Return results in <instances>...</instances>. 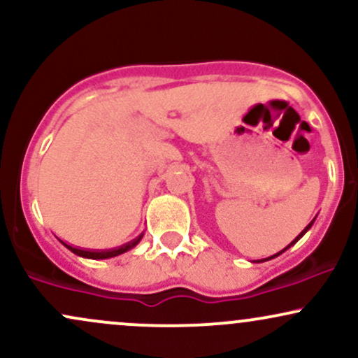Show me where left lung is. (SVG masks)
<instances>
[{
	"mask_svg": "<svg viewBox=\"0 0 358 358\" xmlns=\"http://www.w3.org/2000/svg\"><path fill=\"white\" fill-rule=\"evenodd\" d=\"M313 222H315V220H311V222H310V224H308V225H306V229H305V231H303L301 234H299V236L296 237V239H294L293 242H291V244H289V245H293V244H294V242H296V241H299V239H301V237H303V236H305V234H306V231H308V229H310V227H311V225H313ZM289 245H287V248H289ZM287 248H286V249H287ZM286 249H282V250H286ZM282 250H281V252H282ZM281 252L274 254V256H271V257H268V259H273V257H276V256H279V254H281ZM268 259H264V261H268Z\"/></svg>",
	"mask_w": 358,
	"mask_h": 358,
	"instance_id": "1",
	"label": "left lung"
}]
</instances>
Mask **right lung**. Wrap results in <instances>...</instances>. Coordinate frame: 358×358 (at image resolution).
<instances>
[{"mask_svg": "<svg viewBox=\"0 0 358 358\" xmlns=\"http://www.w3.org/2000/svg\"><path fill=\"white\" fill-rule=\"evenodd\" d=\"M139 239H141V236L138 237V239H134L133 242H129V244L122 245V248L119 249H113V250H102V252H97V250H84V249H77V248H72V245L65 244V242H62V244L65 245L67 249H71L73 254H77V256H82V257H89V259H109V257H114V256H119V254L126 252V250L133 249L134 245L138 244Z\"/></svg>", "mask_w": 358, "mask_h": 358, "instance_id": "add662e5", "label": "right lung"}]
</instances>
